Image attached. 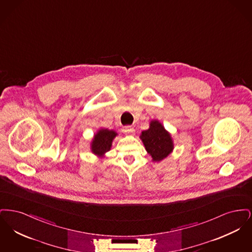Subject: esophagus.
I'll return each instance as SVG.
<instances>
[{
	"label": "esophagus",
	"mask_w": 252,
	"mask_h": 252,
	"mask_svg": "<svg viewBox=\"0 0 252 252\" xmlns=\"http://www.w3.org/2000/svg\"><path fill=\"white\" fill-rule=\"evenodd\" d=\"M123 131L125 132L126 135H134L135 134V129L131 126H126Z\"/></svg>",
	"instance_id": "1"
}]
</instances>
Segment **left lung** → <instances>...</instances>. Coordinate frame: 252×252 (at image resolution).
Segmentation results:
<instances>
[{
  "label": "left lung",
  "instance_id": "left-lung-1",
  "mask_svg": "<svg viewBox=\"0 0 252 252\" xmlns=\"http://www.w3.org/2000/svg\"><path fill=\"white\" fill-rule=\"evenodd\" d=\"M140 139L145 150L152 158V161H161L174 150V142L171 134L158 120L150 121L149 128L142 132Z\"/></svg>",
  "mask_w": 252,
  "mask_h": 252
}]
</instances>
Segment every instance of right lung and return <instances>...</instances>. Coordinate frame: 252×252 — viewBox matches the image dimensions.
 Returning a JSON list of instances; mask_svg holds the SVG:
<instances>
[{
    "label": "right lung",
    "mask_w": 252,
    "mask_h": 252,
    "mask_svg": "<svg viewBox=\"0 0 252 252\" xmlns=\"http://www.w3.org/2000/svg\"><path fill=\"white\" fill-rule=\"evenodd\" d=\"M117 135V132L114 130L100 128L94 135L91 142V151L100 158H104L105 154L111 149L112 142Z\"/></svg>",
    "instance_id": "1"
}]
</instances>
